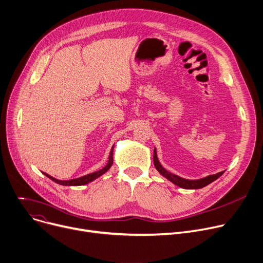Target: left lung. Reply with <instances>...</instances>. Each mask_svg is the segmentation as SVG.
<instances>
[{
  "label": "left lung",
  "mask_w": 263,
  "mask_h": 263,
  "mask_svg": "<svg viewBox=\"0 0 263 263\" xmlns=\"http://www.w3.org/2000/svg\"><path fill=\"white\" fill-rule=\"evenodd\" d=\"M153 163L154 166L156 168V170L159 171L163 177H165L167 180H169L170 182H172L174 185H177L179 187L185 188V189H199V188H203L205 186H207L208 184L213 183L214 181H216L218 178H220L222 174L224 173V171H221L217 174H212V176H208L205 177L203 179L200 180H186L183 179L179 176H176V174H173L169 171H167L159 162V159H157V154H156V149H154L153 152Z\"/></svg>",
  "instance_id": "left-lung-1"
}]
</instances>
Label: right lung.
<instances>
[{
	"instance_id": "1",
	"label": "right lung",
	"mask_w": 263,
	"mask_h": 263,
	"mask_svg": "<svg viewBox=\"0 0 263 263\" xmlns=\"http://www.w3.org/2000/svg\"><path fill=\"white\" fill-rule=\"evenodd\" d=\"M113 150H114V145L112 146V149H111V152H110V156H109V162L108 164L104 166L102 169L98 170V171H95L93 173H90V174H86V176H83L81 178H78V179H73V180H67V181H60V180H57L55 178H52L50 176H48L47 173L43 172V174H45V176L47 178H49L51 181H54L55 183L57 184H60V185H63V186H79V185H85V184H89L90 182L94 181L95 179L99 178L100 176H102L103 173H106L112 166L113 164Z\"/></svg>"
}]
</instances>
